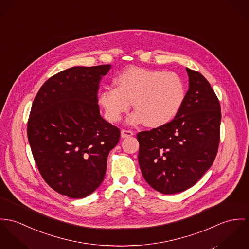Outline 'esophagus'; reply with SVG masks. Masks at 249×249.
<instances>
[{
    "label": "esophagus",
    "instance_id": "esophagus-1",
    "mask_svg": "<svg viewBox=\"0 0 249 249\" xmlns=\"http://www.w3.org/2000/svg\"><path fill=\"white\" fill-rule=\"evenodd\" d=\"M132 136H134V133L132 131H128V130L121 131V138H130Z\"/></svg>",
    "mask_w": 249,
    "mask_h": 249
}]
</instances>
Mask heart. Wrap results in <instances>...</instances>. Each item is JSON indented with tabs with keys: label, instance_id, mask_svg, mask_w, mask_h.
<instances>
[{
	"label": "heart",
	"instance_id": "obj_1",
	"mask_svg": "<svg viewBox=\"0 0 249 249\" xmlns=\"http://www.w3.org/2000/svg\"><path fill=\"white\" fill-rule=\"evenodd\" d=\"M114 83L116 87H106L99 94V102L111 122L119 121L133 102L136 111L129 123L160 127L178 114L186 94L178 74L159 70L131 67L120 72Z\"/></svg>",
	"mask_w": 249,
	"mask_h": 249
}]
</instances>
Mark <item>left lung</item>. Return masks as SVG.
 Instances as JSON below:
<instances>
[{"mask_svg": "<svg viewBox=\"0 0 249 249\" xmlns=\"http://www.w3.org/2000/svg\"><path fill=\"white\" fill-rule=\"evenodd\" d=\"M189 89L175 118L138 133V162L147 183L162 194L182 192L213 164L220 143L221 106L205 77L186 68Z\"/></svg>", "mask_w": 249, "mask_h": 249, "instance_id": "obj_1", "label": "left lung"}]
</instances>
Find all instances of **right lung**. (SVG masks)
<instances>
[{
    "label": "right lung",
    "instance_id": "1",
    "mask_svg": "<svg viewBox=\"0 0 249 249\" xmlns=\"http://www.w3.org/2000/svg\"><path fill=\"white\" fill-rule=\"evenodd\" d=\"M111 65L72 67L36 94L28 138L38 170L56 192L82 198L102 183L120 131L100 115L97 91Z\"/></svg>",
    "mask_w": 249,
    "mask_h": 249
}]
</instances>
